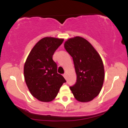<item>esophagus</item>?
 I'll return each mask as SVG.
<instances>
[{
    "label": "esophagus",
    "mask_w": 128,
    "mask_h": 128,
    "mask_svg": "<svg viewBox=\"0 0 128 128\" xmlns=\"http://www.w3.org/2000/svg\"><path fill=\"white\" fill-rule=\"evenodd\" d=\"M63 76H64V77L65 78H66V74H64V75H63Z\"/></svg>",
    "instance_id": "esophagus-1"
}]
</instances>
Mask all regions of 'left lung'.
I'll return each mask as SVG.
<instances>
[{
	"mask_svg": "<svg viewBox=\"0 0 128 128\" xmlns=\"http://www.w3.org/2000/svg\"><path fill=\"white\" fill-rule=\"evenodd\" d=\"M64 48L72 56L77 75L76 83L70 90L75 98L88 102L98 95L104 78L102 59L87 40L80 36L68 39Z\"/></svg>",
	"mask_w": 128,
	"mask_h": 128,
	"instance_id": "8db88e82",
	"label": "left lung"
}]
</instances>
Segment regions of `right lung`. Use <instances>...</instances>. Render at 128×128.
Wrapping results in <instances>:
<instances>
[{
	"label": "right lung",
	"instance_id": "1",
	"mask_svg": "<svg viewBox=\"0 0 128 128\" xmlns=\"http://www.w3.org/2000/svg\"><path fill=\"white\" fill-rule=\"evenodd\" d=\"M64 39L45 37L30 52L24 65V77L31 94L38 100L50 102L56 98L62 85L66 82L57 72L52 60L55 51Z\"/></svg>",
	"mask_w": 128,
	"mask_h": 128
}]
</instances>
